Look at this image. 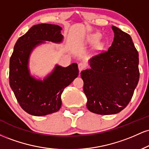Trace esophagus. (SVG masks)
<instances>
[{
	"label": "esophagus",
	"instance_id": "obj_1",
	"mask_svg": "<svg viewBox=\"0 0 149 149\" xmlns=\"http://www.w3.org/2000/svg\"><path fill=\"white\" fill-rule=\"evenodd\" d=\"M85 66H85L84 63H79V64H78V69H79L80 71H82L83 69H85Z\"/></svg>",
	"mask_w": 149,
	"mask_h": 149
}]
</instances>
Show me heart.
Instances as JSON below:
<instances>
[{"instance_id": "heart-1", "label": "heart", "mask_w": 149, "mask_h": 149, "mask_svg": "<svg viewBox=\"0 0 149 149\" xmlns=\"http://www.w3.org/2000/svg\"><path fill=\"white\" fill-rule=\"evenodd\" d=\"M100 38H101L100 34L95 33V34H93V35L90 36L89 37V40L92 42H97L100 40Z\"/></svg>"}]
</instances>
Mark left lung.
I'll use <instances>...</instances> for the list:
<instances>
[{"instance_id":"left-lung-1","label":"left lung","mask_w":149,"mask_h":149,"mask_svg":"<svg viewBox=\"0 0 149 149\" xmlns=\"http://www.w3.org/2000/svg\"><path fill=\"white\" fill-rule=\"evenodd\" d=\"M114 38L107 51L92 57L81 72L90 111L115 114L130 102L139 79V54L129 34L113 26Z\"/></svg>"}]
</instances>
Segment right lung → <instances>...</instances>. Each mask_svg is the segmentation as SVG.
I'll return each instance as SVG.
<instances>
[{
	"instance_id": "obj_1",
	"label": "right lung",
	"mask_w": 149,
	"mask_h": 149,
	"mask_svg": "<svg viewBox=\"0 0 149 149\" xmlns=\"http://www.w3.org/2000/svg\"><path fill=\"white\" fill-rule=\"evenodd\" d=\"M61 27L55 24L34 25L18 39L10 59V88L24 111L32 116H43L58 111L61 106L64 89L78 76V65L67 67L57 65L53 72L43 80L30 76L28 69L29 55L36 46L43 40L61 42Z\"/></svg>"
}]
</instances>
